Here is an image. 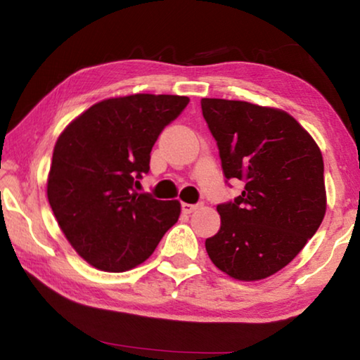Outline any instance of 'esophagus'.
I'll return each mask as SVG.
<instances>
[{
  "instance_id": "1",
  "label": "esophagus",
  "mask_w": 360,
  "mask_h": 360,
  "mask_svg": "<svg viewBox=\"0 0 360 360\" xmlns=\"http://www.w3.org/2000/svg\"><path fill=\"white\" fill-rule=\"evenodd\" d=\"M200 206H202V203H197V205L182 203V205H181V208H182V212H186V214H191V212H193L195 210H198Z\"/></svg>"
}]
</instances>
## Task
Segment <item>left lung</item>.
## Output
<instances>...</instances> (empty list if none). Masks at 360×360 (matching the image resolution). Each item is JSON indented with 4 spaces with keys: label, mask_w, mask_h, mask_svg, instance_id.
<instances>
[{
    "label": "left lung",
    "mask_w": 360,
    "mask_h": 360,
    "mask_svg": "<svg viewBox=\"0 0 360 360\" xmlns=\"http://www.w3.org/2000/svg\"><path fill=\"white\" fill-rule=\"evenodd\" d=\"M225 179H240L238 197L217 205L221 229L206 240L219 270L240 281L264 279L295 259L326 214L322 154L281 109L202 98Z\"/></svg>",
    "instance_id": "1"
}]
</instances>
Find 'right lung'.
<instances>
[{"label": "right lung", "mask_w": 360, "mask_h": 360, "mask_svg": "<svg viewBox=\"0 0 360 360\" xmlns=\"http://www.w3.org/2000/svg\"><path fill=\"white\" fill-rule=\"evenodd\" d=\"M187 96L136 94L89 108L53 148L47 198L60 229L90 265L120 273L143 264L178 222V200L138 193L158 135Z\"/></svg>", "instance_id": "add662e5"}]
</instances>
